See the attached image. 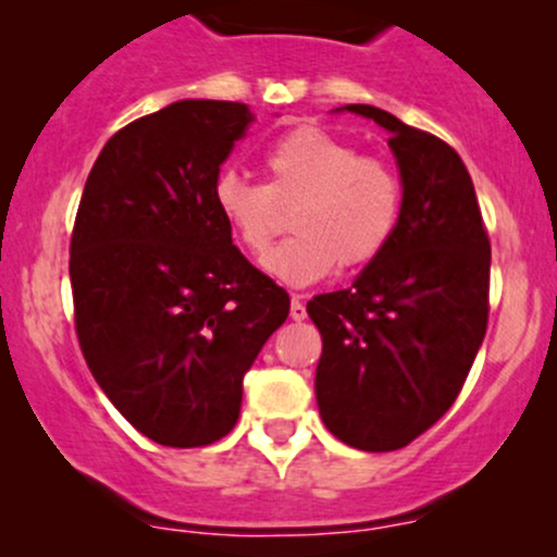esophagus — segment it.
<instances>
[{
  "label": "esophagus",
  "mask_w": 557,
  "mask_h": 557,
  "mask_svg": "<svg viewBox=\"0 0 557 557\" xmlns=\"http://www.w3.org/2000/svg\"><path fill=\"white\" fill-rule=\"evenodd\" d=\"M290 318L294 320H305L307 318V307L299 296H290Z\"/></svg>",
  "instance_id": "obj_1"
}]
</instances>
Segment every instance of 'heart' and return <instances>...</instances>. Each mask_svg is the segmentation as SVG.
I'll return each mask as SVG.
<instances>
[{
  "label": "heart",
  "mask_w": 557,
  "mask_h": 557,
  "mask_svg": "<svg viewBox=\"0 0 557 557\" xmlns=\"http://www.w3.org/2000/svg\"><path fill=\"white\" fill-rule=\"evenodd\" d=\"M267 185L237 172L215 180L218 215L247 256L261 258L294 207V237L263 258L288 285H312L336 267L363 269L387 250L401 223L404 185L377 156L318 126L283 134L263 156Z\"/></svg>",
  "instance_id": "1"
}]
</instances>
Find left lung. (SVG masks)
<instances>
[{"label":"left lung","mask_w":557,"mask_h":557,"mask_svg":"<svg viewBox=\"0 0 557 557\" xmlns=\"http://www.w3.org/2000/svg\"><path fill=\"white\" fill-rule=\"evenodd\" d=\"M387 128L404 210L393 243L352 288L307 301L323 336L314 396L325 429L367 453L407 447L466 383L487 329L491 239L474 185L445 139L372 104Z\"/></svg>","instance_id":"left-lung-1"}]
</instances>
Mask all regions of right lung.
<instances>
[{
    "label": "right lung",
    "mask_w": 557,
    "mask_h": 557,
    "mask_svg": "<svg viewBox=\"0 0 557 557\" xmlns=\"http://www.w3.org/2000/svg\"><path fill=\"white\" fill-rule=\"evenodd\" d=\"M252 123L243 102L183 99L112 134L70 243L75 331L117 412L164 447L234 429L243 377L290 296L232 243L212 188Z\"/></svg>",
    "instance_id": "obj_1"
}]
</instances>
